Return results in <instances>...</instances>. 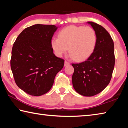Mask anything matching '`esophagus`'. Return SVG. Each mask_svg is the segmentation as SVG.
<instances>
[{
  "instance_id": "obj_1",
  "label": "esophagus",
  "mask_w": 128,
  "mask_h": 128,
  "mask_svg": "<svg viewBox=\"0 0 128 128\" xmlns=\"http://www.w3.org/2000/svg\"><path fill=\"white\" fill-rule=\"evenodd\" d=\"M69 65H70V62H69L67 61H65V62H64V66H69Z\"/></svg>"
}]
</instances>
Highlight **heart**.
<instances>
[{"label": "heart", "mask_w": 128, "mask_h": 128, "mask_svg": "<svg viewBox=\"0 0 128 128\" xmlns=\"http://www.w3.org/2000/svg\"><path fill=\"white\" fill-rule=\"evenodd\" d=\"M96 43L95 30L89 26L70 25L59 32L58 38L51 40V46L56 55L61 57L69 48L70 55L77 60L88 58L94 51Z\"/></svg>", "instance_id": "1"}]
</instances>
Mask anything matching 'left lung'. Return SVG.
I'll return each mask as SVG.
<instances>
[{
	"label": "left lung",
	"mask_w": 128,
	"mask_h": 128,
	"mask_svg": "<svg viewBox=\"0 0 128 128\" xmlns=\"http://www.w3.org/2000/svg\"><path fill=\"white\" fill-rule=\"evenodd\" d=\"M95 30L96 43L89 58L84 62L72 64V84L79 94L92 96L104 89L111 81L114 62V44L111 36L101 25L88 22Z\"/></svg>",
	"instance_id": "8db88e82"
}]
</instances>
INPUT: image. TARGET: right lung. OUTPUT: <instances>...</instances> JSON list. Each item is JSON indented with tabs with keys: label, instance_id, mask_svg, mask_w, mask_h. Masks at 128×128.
Instances as JSON below:
<instances>
[{
	"label": "right lung",
	"instance_id": "1",
	"mask_svg": "<svg viewBox=\"0 0 128 128\" xmlns=\"http://www.w3.org/2000/svg\"><path fill=\"white\" fill-rule=\"evenodd\" d=\"M58 27L36 24L26 28L14 44L10 68L18 87L27 94L40 96L53 85L64 60L53 52L51 40Z\"/></svg>",
	"mask_w": 128,
	"mask_h": 128
}]
</instances>
